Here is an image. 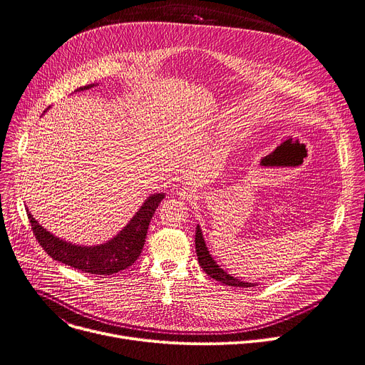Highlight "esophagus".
Segmentation results:
<instances>
[{"label":"esophagus","mask_w":365,"mask_h":365,"mask_svg":"<svg viewBox=\"0 0 365 365\" xmlns=\"http://www.w3.org/2000/svg\"><path fill=\"white\" fill-rule=\"evenodd\" d=\"M179 196L182 197V200H192V197H195V190H193V187H190V186H182L180 189H179Z\"/></svg>","instance_id":"esophagus-1"}]
</instances>
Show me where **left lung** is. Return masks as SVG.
Here are the masks:
<instances>
[{"label":"left lung","instance_id":"left-lung-1","mask_svg":"<svg viewBox=\"0 0 365 365\" xmlns=\"http://www.w3.org/2000/svg\"><path fill=\"white\" fill-rule=\"evenodd\" d=\"M195 246H196V255H197V262H200L201 268L205 271V274L211 278H214L215 281H220L221 284L224 285H228V287H242V288H249V287H255L252 282H245V281H240L235 277H230L227 272H224L218 264L212 260L207 246H205V242H204V237H202V231L200 228V225L196 227V235H195Z\"/></svg>","mask_w":365,"mask_h":365}]
</instances>
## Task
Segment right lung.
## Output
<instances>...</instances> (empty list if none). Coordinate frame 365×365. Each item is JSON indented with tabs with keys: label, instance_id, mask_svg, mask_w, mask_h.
Listing matches in <instances>:
<instances>
[{
	"label": "right lung",
	"instance_id": "right-lung-1",
	"mask_svg": "<svg viewBox=\"0 0 365 365\" xmlns=\"http://www.w3.org/2000/svg\"><path fill=\"white\" fill-rule=\"evenodd\" d=\"M90 87H93V84L80 87L78 90H87ZM163 197V193H155L150 196L140 208V211L134 215V218L129 221V224L115 239L94 247L76 246L62 242L58 237L52 236L49 231H46L30 215L29 211L27 218L31 224L33 235H35L38 243L53 260L62 262L83 272L94 275H112L126 269L140 257L145 243L150 221Z\"/></svg>",
	"mask_w": 365,
	"mask_h": 365
}]
</instances>
